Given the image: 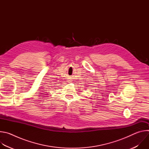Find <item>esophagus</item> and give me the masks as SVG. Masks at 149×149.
I'll use <instances>...</instances> for the list:
<instances>
[{"label": "esophagus", "instance_id": "obj_1", "mask_svg": "<svg viewBox=\"0 0 149 149\" xmlns=\"http://www.w3.org/2000/svg\"><path fill=\"white\" fill-rule=\"evenodd\" d=\"M68 82H71V80H68Z\"/></svg>", "mask_w": 149, "mask_h": 149}]
</instances>
